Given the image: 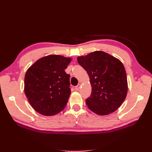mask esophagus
Listing matches in <instances>:
<instances>
[{"mask_svg":"<svg viewBox=\"0 0 152 152\" xmlns=\"http://www.w3.org/2000/svg\"><path fill=\"white\" fill-rule=\"evenodd\" d=\"M80 84H78L77 86L75 87V89L76 91H79L80 89Z\"/></svg>","mask_w":152,"mask_h":152,"instance_id":"34e87169","label":"esophagus"}]
</instances>
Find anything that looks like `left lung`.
Segmentation results:
<instances>
[{"mask_svg":"<svg viewBox=\"0 0 152 152\" xmlns=\"http://www.w3.org/2000/svg\"><path fill=\"white\" fill-rule=\"evenodd\" d=\"M77 61L90 78L92 92L86 99L88 108L100 115L117 110L127 93L126 72L122 62L100 50L78 57Z\"/></svg>","mask_w":152,"mask_h":152,"instance_id":"obj_1","label":"left lung"}]
</instances>
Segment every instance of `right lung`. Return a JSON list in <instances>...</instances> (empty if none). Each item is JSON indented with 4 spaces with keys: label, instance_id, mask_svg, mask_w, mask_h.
Here are the masks:
<instances>
[{
    "label": "right lung",
    "instance_id": "right-lung-1",
    "mask_svg": "<svg viewBox=\"0 0 152 152\" xmlns=\"http://www.w3.org/2000/svg\"><path fill=\"white\" fill-rule=\"evenodd\" d=\"M72 59L49 55L39 59L27 70L25 93L33 108L50 116L65 108L71 94L70 75L65 70Z\"/></svg>",
    "mask_w": 152,
    "mask_h": 152
}]
</instances>
